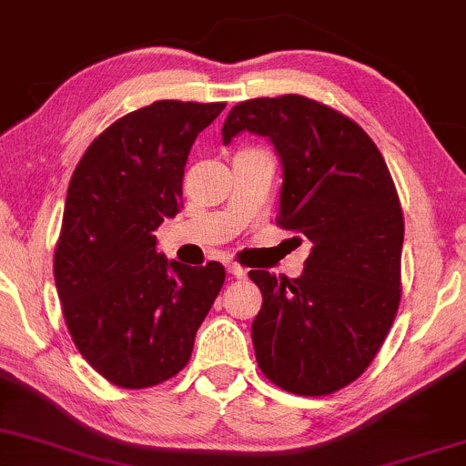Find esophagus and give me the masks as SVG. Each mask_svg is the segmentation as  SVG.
<instances>
[{"mask_svg":"<svg viewBox=\"0 0 466 466\" xmlns=\"http://www.w3.org/2000/svg\"><path fill=\"white\" fill-rule=\"evenodd\" d=\"M227 272L235 279H244L246 277V268H242L239 264H227Z\"/></svg>","mask_w":466,"mask_h":466,"instance_id":"esophagus-1","label":"esophagus"}]
</instances>
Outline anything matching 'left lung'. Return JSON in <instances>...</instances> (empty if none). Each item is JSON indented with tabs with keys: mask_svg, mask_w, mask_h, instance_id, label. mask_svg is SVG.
Wrapping results in <instances>:
<instances>
[{
	"mask_svg": "<svg viewBox=\"0 0 466 466\" xmlns=\"http://www.w3.org/2000/svg\"><path fill=\"white\" fill-rule=\"evenodd\" d=\"M244 130L281 158L277 224L311 242L299 279L248 272L264 297L250 329L257 364L294 395H331L369 369L397 316L401 202L373 139L325 104L292 93L239 102L222 141Z\"/></svg>",
	"mask_w": 466,
	"mask_h": 466,
	"instance_id": "1",
	"label": "left lung"
}]
</instances>
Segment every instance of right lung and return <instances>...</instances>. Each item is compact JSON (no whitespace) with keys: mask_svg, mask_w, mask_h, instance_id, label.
Instances as JSON below:
<instances>
[{"mask_svg":"<svg viewBox=\"0 0 466 466\" xmlns=\"http://www.w3.org/2000/svg\"><path fill=\"white\" fill-rule=\"evenodd\" d=\"M224 102L158 100L108 126L74 169L54 253L71 340L104 380L150 388L185 369L224 283V266L157 253L183 205L191 144Z\"/></svg>","mask_w":466,"mask_h":466,"instance_id":"add662e5","label":"right lung"}]
</instances>
